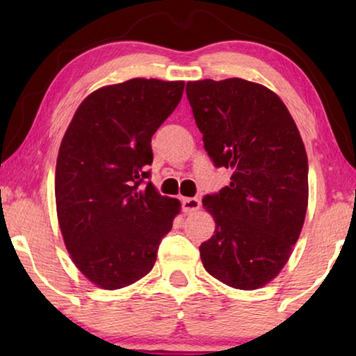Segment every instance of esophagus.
Returning <instances> with one entry per match:
<instances>
[{
	"instance_id": "esophagus-1",
	"label": "esophagus",
	"mask_w": 356,
	"mask_h": 356,
	"mask_svg": "<svg viewBox=\"0 0 356 356\" xmlns=\"http://www.w3.org/2000/svg\"><path fill=\"white\" fill-rule=\"evenodd\" d=\"M181 204H183V212L186 213L196 212L199 211V207H201V201H199L197 197H184Z\"/></svg>"
}]
</instances>
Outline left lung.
Wrapping results in <instances>:
<instances>
[{
  "label": "left lung",
  "instance_id": "1",
  "mask_svg": "<svg viewBox=\"0 0 356 356\" xmlns=\"http://www.w3.org/2000/svg\"><path fill=\"white\" fill-rule=\"evenodd\" d=\"M186 95L217 168L230 186L204 196L216 218L199 246L209 274L240 290L269 284L298 240L308 207V157L293 118L274 92L238 79L188 82Z\"/></svg>",
  "mask_w": 356,
  "mask_h": 356
}]
</instances>
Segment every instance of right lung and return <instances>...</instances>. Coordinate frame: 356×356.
Returning <instances> with one entry per match:
<instances>
[{
	"label": "right lung",
	"instance_id": "1",
	"mask_svg": "<svg viewBox=\"0 0 356 356\" xmlns=\"http://www.w3.org/2000/svg\"><path fill=\"white\" fill-rule=\"evenodd\" d=\"M183 81L131 79L92 92L61 140L55 196L65 245L97 286L149 274L179 201L149 181L152 136L177 108Z\"/></svg>",
	"mask_w": 356,
	"mask_h": 356
}]
</instances>
